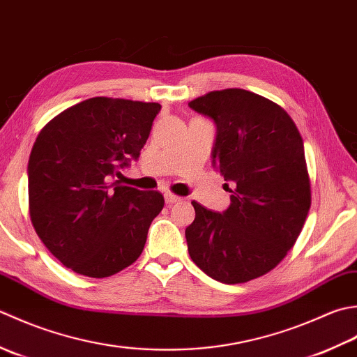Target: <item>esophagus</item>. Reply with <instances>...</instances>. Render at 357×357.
<instances>
[{
	"label": "esophagus",
	"mask_w": 357,
	"mask_h": 357,
	"mask_svg": "<svg viewBox=\"0 0 357 357\" xmlns=\"http://www.w3.org/2000/svg\"><path fill=\"white\" fill-rule=\"evenodd\" d=\"M165 200H166V203H177V202H181V197H178V195L172 194V192H166Z\"/></svg>",
	"instance_id": "obj_1"
}]
</instances>
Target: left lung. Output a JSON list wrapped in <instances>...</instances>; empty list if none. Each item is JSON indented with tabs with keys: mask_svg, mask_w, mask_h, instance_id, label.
<instances>
[{
	"mask_svg": "<svg viewBox=\"0 0 357 357\" xmlns=\"http://www.w3.org/2000/svg\"><path fill=\"white\" fill-rule=\"evenodd\" d=\"M189 107L214 120L213 165L234 183L223 213L192 202L189 256L222 283L257 279L293 248L311 206L301 132L285 109L245 89L213 91Z\"/></svg>",
	"mask_w": 357,
	"mask_h": 357,
	"instance_id": "left-lung-1",
	"label": "left lung"
}]
</instances>
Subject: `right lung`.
<instances>
[{
  "instance_id": "1",
  "label": "right lung",
  "mask_w": 357,
  "mask_h": 357,
  "mask_svg": "<svg viewBox=\"0 0 357 357\" xmlns=\"http://www.w3.org/2000/svg\"><path fill=\"white\" fill-rule=\"evenodd\" d=\"M158 103L93 97L40 130L29 157V213L46 248L77 274L103 279L140 257L158 191L109 183L137 160Z\"/></svg>"
}]
</instances>
